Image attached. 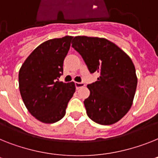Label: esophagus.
<instances>
[{
	"label": "esophagus",
	"instance_id": "1",
	"mask_svg": "<svg viewBox=\"0 0 158 158\" xmlns=\"http://www.w3.org/2000/svg\"><path fill=\"white\" fill-rule=\"evenodd\" d=\"M85 86V84L83 83H79V82H75V87L76 89H79L80 87H83Z\"/></svg>",
	"mask_w": 158,
	"mask_h": 158
}]
</instances>
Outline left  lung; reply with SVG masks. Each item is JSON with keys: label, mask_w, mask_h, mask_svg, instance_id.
I'll use <instances>...</instances> for the list:
<instances>
[{"label": "left lung", "mask_w": 158, "mask_h": 158, "mask_svg": "<svg viewBox=\"0 0 158 158\" xmlns=\"http://www.w3.org/2000/svg\"><path fill=\"white\" fill-rule=\"evenodd\" d=\"M97 81L88 84L89 97L84 100L87 114L103 125L116 123L132 107L137 85L132 59L115 43L104 38L76 36L72 42Z\"/></svg>", "instance_id": "obj_1"}]
</instances>
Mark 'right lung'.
Listing matches in <instances>:
<instances>
[{
	"label": "right lung",
	"instance_id": "obj_1",
	"mask_svg": "<svg viewBox=\"0 0 158 158\" xmlns=\"http://www.w3.org/2000/svg\"><path fill=\"white\" fill-rule=\"evenodd\" d=\"M72 38L65 36L42 42L20 68L18 81L22 100L32 116L45 124L55 123L65 116L75 91L74 82L59 80Z\"/></svg>",
	"mask_w": 158,
	"mask_h": 158
}]
</instances>
